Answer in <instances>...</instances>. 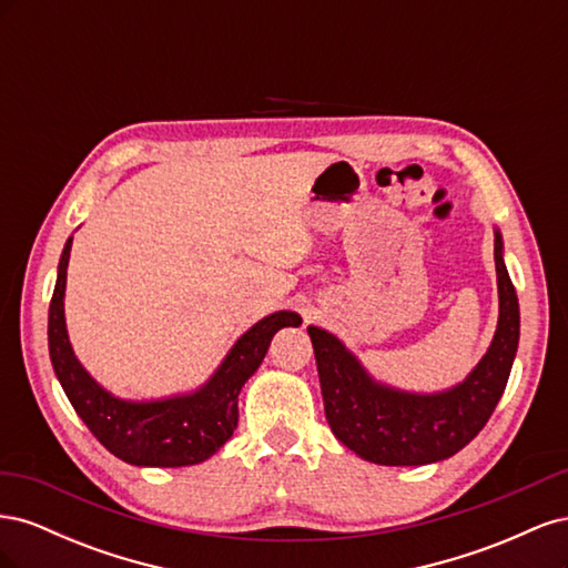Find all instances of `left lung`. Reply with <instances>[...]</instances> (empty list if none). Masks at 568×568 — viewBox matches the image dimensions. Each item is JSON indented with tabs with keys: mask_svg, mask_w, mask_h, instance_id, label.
I'll return each mask as SVG.
<instances>
[{
	"mask_svg": "<svg viewBox=\"0 0 568 568\" xmlns=\"http://www.w3.org/2000/svg\"><path fill=\"white\" fill-rule=\"evenodd\" d=\"M500 320L488 353L459 386L417 395L369 379L363 365L329 332L307 326L317 359L324 415L334 436L374 464L417 467L453 457L490 419L500 403L519 346V301L495 232Z\"/></svg>",
	"mask_w": 568,
	"mask_h": 568,
	"instance_id": "left-lung-1",
	"label": "left lung"
}]
</instances>
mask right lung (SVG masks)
Returning a JSON list of instances; mask_svg holds the SVG:
<instances>
[{
    "mask_svg": "<svg viewBox=\"0 0 568 568\" xmlns=\"http://www.w3.org/2000/svg\"><path fill=\"white\" fill-rule=\"evenodd\" d=\"M73 236L68 239L54 296L49 303V355L59 382L80 419L109 453L136 467H189L217 453L239 422V390L261 367L272 336L282 326H298L296 313L280 311L234 343L213 379L192 395L156 403L113 398L82 369L68 341L63 320L65 270Z\"/></svg>",
    "mask_w": 568,
    "mask_h": 568,
    "instance_id": "add662e5",
    "label": "right lung"
}]
</instances>
